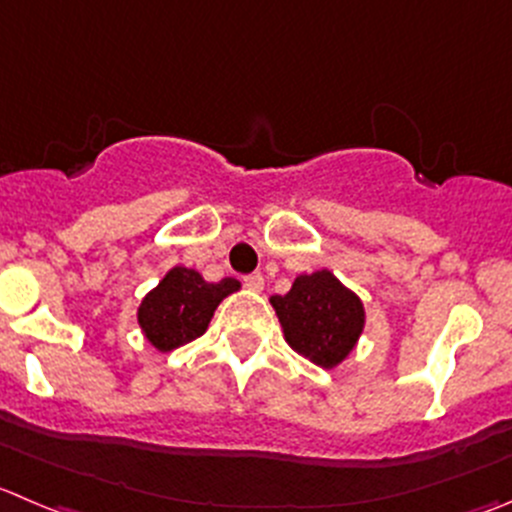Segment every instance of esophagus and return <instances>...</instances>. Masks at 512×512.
Masks as SVG:
<instances>
[{"mask_svg":"<svg viewBox=\"0 0 512 512\" xmlns=\"http://www.w3.org/2000/svg\"><path fill=\"white\" fill-rule=\"evenodd\" d=\"M245 287L252 292H260L265 287V277L260 272H252V275H245Z\"/></svg>","mask_w":512,"mask_h":512,"instance_id":"1","label":"esophagus"}]
</instances>
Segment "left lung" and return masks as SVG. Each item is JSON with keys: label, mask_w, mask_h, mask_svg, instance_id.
I'll use <instances>...</instances> for the list:
<instances>
[{"label": "left lung", "mask_w": 512, "mask_h": 512, "mask_svg": "<svg viewBox=\"0 0 512 512\" xmlns=\"http://www.w3.org/2000/svg\"><path fill=\"white\" fill-rule=\"evenodd\" d=\"M270 302L292 350L320 367L345 360L365 325L360 297L327 270L300 275L287 295H275Z\"/></svg>", "instance_id": "1"}]
</instances>
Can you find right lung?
Segmentation results:
<instances>
[{"mask_svg": "<svg viewBox=\"0 0 512 512\" xmlns=\"http://www.w3.org/2000/svg\"><path fill=\"white\" fill-rule=\"evenodd\" d=\"M235 290H240V282L232 277L205 282L200 272L175 267L142 300L137 312L142 332L162 352L187 345L207 330L217 305Z\"/></svg>", "mask_w": 512, "mask_h": 512, "instance_id": "right-lung-1", "label": "right lung"}]
</instances>
